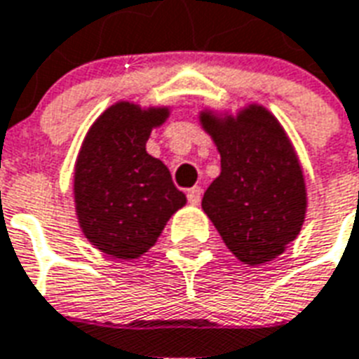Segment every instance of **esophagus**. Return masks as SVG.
Segmentation results:
<instances>
[{"label": "esophagus", "instance_id": "esophagus-1", "mask_svg": "<svg viewBox=\"0 0 359 359\" xmlns=\"http://www.w3.org/2000/svg\"><path fill=\"white\" fill-rule=\"evenodd\" d=\"M187 196H188V201H190L192 205H198V203L201 201V188L200 187L190 188Z\"/></svg>", "mask_w": 359, "mask_h": 359}]
</instances>
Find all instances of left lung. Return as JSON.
<instances>
[{
    "mask_svg": "<svg viewBox=\"0 0 359 359\" xmlns=\"http://www.w3.org/2000/svg\"><path fill=\"white\" fill-rule=\"evenodd\" d=\"M220 154V175L201 207L226 247L249 266L280 257L299 236L306 213L301 163L278 119L251 104L236 118L201 112Z\"/></svg>",
    "mask_w": 359,
    "mask_h": 359,
    "instance_id": "1",
    "label": "left lung"
}]
</instances>
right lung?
<instances>
[{
	"instance_id": "add662e5",
	"label": "right lung",
	"mask_w": 359,
	"mask_h": 359,
	"mask_svg": "<svg viewBox=\"0 0 359 359\" xmlns=\"http://www.w3.org/2000/svg\"><path fill=\"white\" fill-rule=\"evenodd\" d=\"M167 108L110 106L87 133L74 172L76 213L85 238L114 259L133 261L158 241L187 196L163 161L146 152Z\"/></svg>"
}]
</instances>
